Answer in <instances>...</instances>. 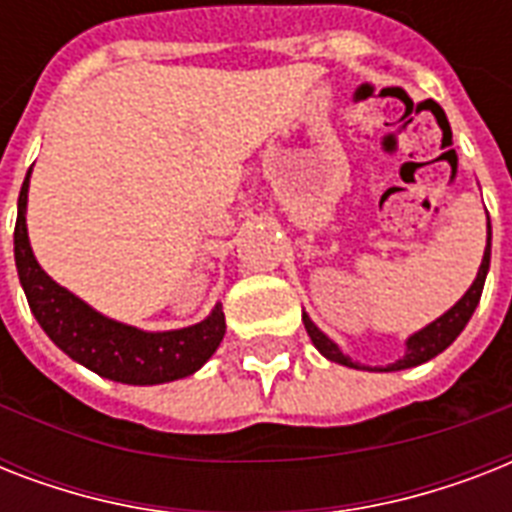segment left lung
Wrapping results in <instances>:
<instances>
[{
  "label": "left lung",
  "instance_id": "8db88e82",
  "mask_svg": "<svg viewBox=\"0 0 512 512\" xmlns=\"http://www.w3.org/2000/svg\"><path fill=\"white\" fill-rule=\"evenodd\" d=\"M489 263H492V223H489V215H486V249H484V260L478 265V273L470 289L465 295L457 300V303L444 313V316H438L436 321H430L428 327H422L420 332H414V335L406 337V350L404 356L393 361L388 366H364L353 361L348 353H342V348L337 345L332 337H327L321 332L316 324L311 321V316L303 311V324L308 329V335H311V342L316 345L321 356L329 358V361H335V364L350 366V369H366V372H401V369H412V366H420L430 358H436L438 353H444L449 345H452L460 332L468 327L470 316L478 308V300H481V292H484V281L486 273H489Z\"/></svg>",
  "mask_w": 512,
  "mask_h": 512
}]
</instances>
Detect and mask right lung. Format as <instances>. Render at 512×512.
Segmentation results:
<instances>
[{"instance_id": "add662e5", "label": "right lung", "mask_w": 512, "mask_h": 512, "mask_svg": "<svg viewBox=\"0 0 512 512\" xmlns=\"http://www.w3.org/2000/svg\"><path fill=\"white\" fill-rule=\"evenodd\" d=\"M28 183L31 170L18 196L15 265L28 308L44 335L76 364L124 385H162L199 372L225 335L223 305L217 303L199 324L170 332H146L95 311L82 297L50 279L34 257L26 228Z\"/></svg>"}]
</instances>
